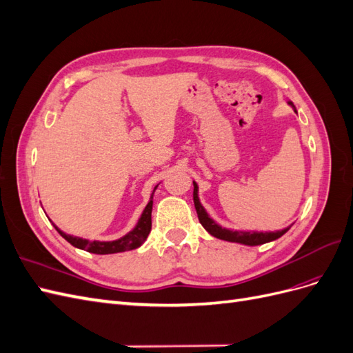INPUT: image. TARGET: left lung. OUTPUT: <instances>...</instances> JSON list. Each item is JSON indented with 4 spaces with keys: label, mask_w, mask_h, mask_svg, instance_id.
<instances>
[{
    "label": "left lung",
    "mask_w": 353,
    "mask_h": 353,
    "mask_svg": "<svg viewBox=\"0 0 353 353\" xmlns=\"http://www.w3.org/2000/svg\"><path fill=\"white\" fill-rule=\"evenodd\" d=\"M288 104H292V101H288ZM194 185V191H193V200H194V206L197 210V216L199 221L205 230L210 234V236L216 237L219 240H225V241H231V243H241L245 245H259V244H265V243H270L274 241L276 239H280L283 234H285L290 227H287L281 231H271V232H259V231H232V230H227V228H222L221 225L213 221L203 208L200 205V200L197 196V184L193 183Z\"/></svg>",
    "instance_id": "8db88e82"
}]
</instances>
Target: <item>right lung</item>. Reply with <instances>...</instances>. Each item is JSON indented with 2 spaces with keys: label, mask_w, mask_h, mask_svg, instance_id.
Returning a JSON list of instances; mask_svg holds the SVG:
<instances>
[{
  "label": "right lung",
  "mask_w": 353,
  "mask_h": 353,
  "mask_svg": "<svg viewBox=\"0 0 353 353\" xmlns=\"http://www.w3.org/2000/svg\"><path fill=\"white\" fill-rule=\"evenodd\" d=\"M156 190V187H154ZM153 190V193H154ZM153 193L150 197V201H148V205L145 206L144 212L141 218L138 219L137 227L131 231L128 232L125 237L119 239V240H114V241H88V240H83V239H78V237H72L69 234L60 231L56 225V230L59 231L60 236L68 240L72 245L82 250H87L90 253H95V254H110V253H119V252H126V250H134L137 248H140V245L145 241L147 236L150 234L152 231V209H153Z\"/></svg>",
  "instance_id": "add662e5"
}]
</instances>
